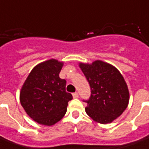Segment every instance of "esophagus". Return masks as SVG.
Listing matches in <instances>:
<instances>
[{"mask_svg":"<svg viewBox=\"0 0 149 149\" xmlns=\"http://www.w3.org/2000/svg\"><path fill=\"white\" fill-rule=\"evenodd\" d=\"M72 96L74 98H78L79 97V94H78V93H72Z\"/></svg>","mask_w":149,"mask_h":149,"instance_id":"1","label":"esophagus"}]
</instances>
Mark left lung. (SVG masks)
Returning <instances> with one entry per match:
<instances>
[{
	"label": "left lung",
	"mask_w": 149,
	"mask_h": 149,
	"mask_svg": "<svg viewBox=\"0 0 149 149\" xmlns=\"http://www.w3.org/2000/svg\"><path fill=\"white\" fill-rule=\"evenodd\" d=\"M79 66L89 82L91 95L85 112L93 120L102 124L113 122L127 107V85L118 69L113 65L96 60L91 64L80 63Z\"/></svg>",
	"instance_id": "8db88e82"
}]
</instances>
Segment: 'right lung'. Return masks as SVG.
Masks as SVG:
<instances>
[{"mask_svg": "<svg viewBox=\"0 0 149 149\" xmlns=\"http://www.w3.org/2000/svg\"><path fill=\"white\" fill-rule=\"evenodd\" d=\"M63 62L47 60L36 65L21 89L20 102L26 114L39 124L52 126L64 116L68 102L66 81L59 77Z\"/></svg>", "mask_w": 149, "mask_h": 149, "instance_id": "right-lung-1", "label": "right lung"}]
</instances>
